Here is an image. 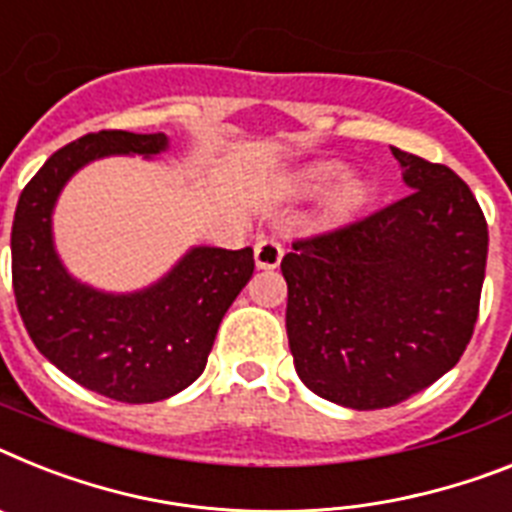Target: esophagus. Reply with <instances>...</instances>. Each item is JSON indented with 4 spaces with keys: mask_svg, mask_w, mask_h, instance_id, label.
<instances>
[{
    "mask_svg": "<svg viewBox=\"0 0 512 512\" xmlns=\"http://www.w3.org/2000/svg\"><path fill=\"white\" fill-rule=\"evenodd\" d=\"M283 257V247L278 239H273V236H263V239H257L255 244V263L257 268H276L278 263H281Z\"/></svg>",
    "mask_w": 512,
    "mask_h": 512,
    "instance_id": "esophagus-1",
    "label": "esophagus"
}]
</instances>
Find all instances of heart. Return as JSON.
Masks as SVG:
<instances>
[{
    "label": "heart",
    "instance_id": "b5f03b06",
    "mask_svg": "<svg viewBox=\"0 0 512 512\" xmlns=\"http://www.w3.org/2000/svg\"><path fill=\"white\" fill-rule=\"evenodd\" d=\"M341 166L338 163H317V166H309L307 171L299 174L296 184H299V190L307 192V195H315V192L325 190L333 179L338 176ZM369 197V182L364 176L359 174H346L338 179V184L330 190V210L336 213V216H351L354 210L362 208L367 203Z\"/></svg>",
    "mask_w": 512,
    "mask_h": 512
}]
</instances>
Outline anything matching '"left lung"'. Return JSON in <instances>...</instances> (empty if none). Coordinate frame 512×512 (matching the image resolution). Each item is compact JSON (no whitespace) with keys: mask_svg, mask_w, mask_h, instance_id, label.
<instances>
[{"mask_svg":"<svg viewBox=\"0 0 512 512\" xmlns=\"http://www.w3.org/2000/svg\"><path fill=\"white\" fill-rule=\"evenodd\" d=\"M393 150L409 195L281 260L296 375L325 401L388 409L458 364L479 317L489 231L453 169Z\"/></svg>","mask_w":512,"mask_h":512,"instance_id":"left-lung-1","label":"left lung"}]
</instances>
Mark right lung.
<instances>
[{
	"label": "right lung",
	"mask_w": 512,
	"mask_h": 512,
	"mask_svg": "<svg viewBox=\"0 0 512 512\" xmlns=\"http://www.w3.org/2000/svg\"><path fill=\"white\" fill-rule=\"evenodd\" d=\"M169 137L103 130L59 148L25 184L12 221V289L36 349L83 388L153 403L203 375L226 309L255 270L252 247H192L158 283L106 294L75 281L51 236L57 197L103 156H158Z\"/></svg>",
	"instance_id": "1"
}]
</instances>
